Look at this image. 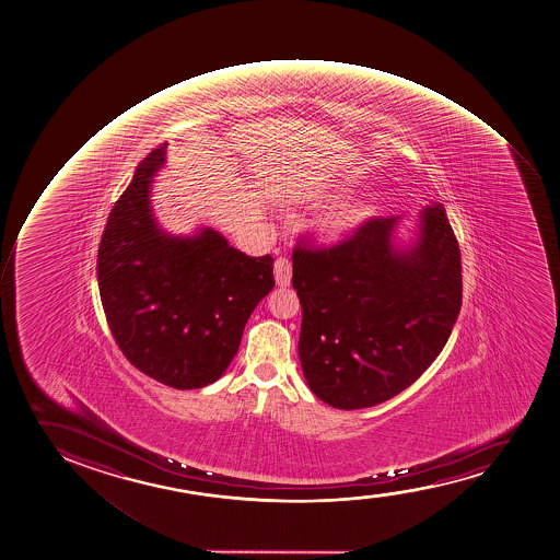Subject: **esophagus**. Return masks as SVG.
<instances>
[{
	"instance_id": "obj_1",
	"label": "esophagus",
	"mask_w": 560,
	"mask_h": 560,
	"mask_svg": "<svg viewBox=\"0 0 560 560\" xmlns=\"http://www.w3.org/2000/svg\"><path fill=\"white\" fill-rule=\"evenodd\" d=\"M273 273H276L277 287H290L292 283V265L289 258L279 257L273 265Z\"/></svg>"
}]
</instances>
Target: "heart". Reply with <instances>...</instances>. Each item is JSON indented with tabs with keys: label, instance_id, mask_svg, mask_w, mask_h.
<instances>
[{
	"label": "heart",
	"instance_id": "b5f03b06",
	"mask_svg": "<svg viewBox=\"0 0 560 560\" xmlns=\"http://www.w3.org/2000/svg\"><path fill=\"white\" fill-rule=\"evenodd\" d=\"M345 191V188L326 191L324 199L334 202H329L311 221V231L322 244L335 245L352 238L377 214V205L372 197L340 199Z\"/></svg>",
	"mask_w": 560,
	"mask_h": 560
}]
</instances>
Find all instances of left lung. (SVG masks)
<instances>
[{"instance_id":"1","label":"left lung","mask_w":560,"mask_h":560,"mask_svg":"<svg viewBox=\"0 0 560 560\" xmlns=\"http://www.w3.org/2000/svg\"><path fill=\"white\" fill-rule=\"evenodd\" d=\"M398 225V215L374 218L329 249L292 253L303 376L334 408H371L402 393L434 363L458 318L462 262L445 208L422 210L411 244H396Z\"/></svg>"}]
</instances>
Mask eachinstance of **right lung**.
Wrapping results in <instances>:
<instances>
[{"instance_id":"1","label":"right lung","mask_w":560,"mask_h":560,"mask_svg":"<svg viewBox=\"0 0 560 560\" xmlns=\"http://www.w3.org/2000/svg\"><path fill=\"white\" fill-rule=\"evenodd\" d=\"M165 143L115 202L96 260L115 342L138 371L175 389L214 384L238 352L245 322L273 289V258L247 257L214 229L165 233L151 188Z\"/></svg>"}]
</instances>
